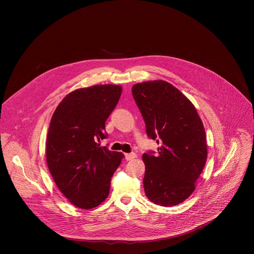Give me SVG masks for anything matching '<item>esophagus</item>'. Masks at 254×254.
Returning <instances> with one entry per match:
<instances>
[{
    "mask_svg": "<svg viewBox=\"0 0 254 254\" xmlns=\"http://www.w3.org/2000/svg\"><path fill=\"white\" fill-rule=\"evenodd\" d=\"M136 157H137V154L134 153V152H132V153H126V154H125V159H126L127 161L132 160V159H134V158H136Z\"/></svg>",
    "mask_w": 254,
    "mask_h": 254,
    "instance_id": "1",
    "label": "esophagus"
}]
</instances>
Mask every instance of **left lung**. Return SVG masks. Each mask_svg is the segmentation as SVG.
Listing matches in <instances>:
<instances>
[{
    "mask_svg": "<svg viewBox=\"0 0 254 254\" xmlns=\"http://www.w3.org/2000/svg\"><path fill=\"white\" fill-rule=\"evenodd\" d=\"M147 136L158 154H143L146 197L161 206L186 200L195 190L207 157L203 123L192 103L172 84L146 81L132 87Z\"/></svg>",
    "mask_w": 254,
    "mask_h": 254,
    "instance_id": "8db88e82",
    "label": "left lung"
}]
</instances>
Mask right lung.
Masks as SVG:
<instances>
[{
    "instance_id": "add662e5",
    "label": "right lung",
    "mask_w": 254,
    "mask_h": 254,
    "mask_svg": "<svg viewBox=\"0 0 254 254\" xmlns=\"http://www.w3.org/2000/svg\"><path fill=\"white\" fill-rule=\"evenodd\" d=\"M122 93L119 85L81 88L55 110L47 136L46 158L52 177L70 203L92 209L106 200L110 180L124 157L101 146L106 121Z\"/></svg>"
}]
</instances>
